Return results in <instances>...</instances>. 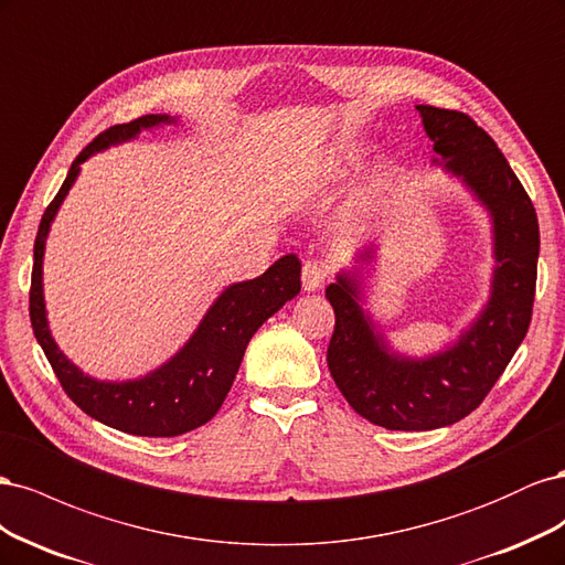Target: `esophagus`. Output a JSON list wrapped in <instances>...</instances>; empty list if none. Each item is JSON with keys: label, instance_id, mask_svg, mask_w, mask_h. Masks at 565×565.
Returning a JSON list of instances; mask_svg holds the SVG:
<instances>
[{"label": "esophagus", "instance_id": "1", "mask_svg": "<svg viewBox=\"0 0 565 565\" xmlns=\"http://www.w3.org/2000/svg\"><path fill=\"white\" fill-rule=\"evenodd\" d=\"M324 278H328V268H324L320 262H306L301 268V287L303 292H316V289L322 287Z\"/></svg>", "mask_w": 565, "mask_h": 565}]
</instances>
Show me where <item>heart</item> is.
Wrapping results in <instances>:
<instances>
[{"mask_svg":"<svg viewBox=\"0 0 565 565\" xmlns=\"http://www.w3.org/2000/svg\"><path fill=\"white\" fill-rule=\"evenodd\" d=\"M365 156H367V146H363V143L344 148L341 150V156L337 158L334 174H347V172H351V169H358L363 164Z\"/></svg>","mask_w":565,"mask_h":565,"instance_id":"obj_1","label":"heart"}]
</instances>
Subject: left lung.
<instances>
[{
	"instance_id": "1",
	"label": "left lung",
	"mask_w": 565,
	"mask_h": 565,
	"mask_svg": "<svg viewBox=\"0 0 565 565\" xmlns=\"http://www.w3.org/2000/svg\"><path fill=\"white\" fill-rule=\"evenodd\" d=\"M436 158L490 216V297L467 330L431 355L393 351L365 311L361 268H341L324 289L334 309L328 365L349 405L391 431H429L465 419L483 403L527 332L533 316L540 226L533 202L502 150L457 110L417 106ZM380 245L358 249L355 264L377 262Z\"/></svg>"
}]
</instances>
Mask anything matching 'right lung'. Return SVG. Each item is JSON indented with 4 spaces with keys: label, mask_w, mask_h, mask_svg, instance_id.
<instances>
[{
    "label": "right lung",
    "mask_w": 565,
    "mask_h": 565,
    "mask_svg": "<svg viewBox=\"0 0 565 565\" xmlns=\"http://www.w3.org/2000/svg\"><path fill=\"white\" fill-rule=\"evenodd\" d=\"M177 119L169 115H143L134 122L115 125L98 134L79 152L61 191L42 216L30 285L32 332L71 401L100 424L150 438H172L207 424L228 396L254 332L301 289V262L295 254L282 256L259 278L228 285L202 316L191 339L167 363L139 380L106 382L89 377L58 349L46 320L42 266L51 224L75 185L82 162L110 146L134 141L143 129L177 125Z\"/></svg>",
    "instance_id": "1"
}]
</instances>
